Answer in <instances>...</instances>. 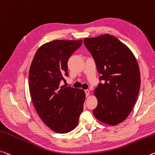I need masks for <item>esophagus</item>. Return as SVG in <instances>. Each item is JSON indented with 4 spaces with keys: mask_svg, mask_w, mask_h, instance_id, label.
Instances as JSON below:
<instances>
[{
    "mask_svg": "<svg viewBox=\"0 0 155 155\" xmlns=\"http://www.w3.org/2000/svg\"><path fill=\"white\" fill-rule=\"evenodd\" d=\"M85 94H86V97H88V96L90 95V90H86L85 91Z\"/></svg>",
    "mask_w": 155,
    "mask_h": 155,
    "instance_id": "34e87169",
    "label": "esophagus"
}]
</instances>
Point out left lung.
<instances>
[{
  "label": "left lung",
  "instance_id": "8db88e82",
  "mask_svg": "<svg viewBox=\"0 0 155 155\" xmlns=\"http://www.w3.org/2000/svg\"><path fill=\"white\" fill-rule=\"evenodd\" d=\"M83 43L104 80L94 90L98 104L93 114L104 124L116 126L128 117L136 103L141 84L138 63L128 47L110 34L86 38Z\"/></svg>",
  "mask_w": 155,
  "mask_h": 155
}]
</instances>
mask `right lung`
Instances as JSON below:
<instances>
[{"label": "right lung", "instance_id": "obj_1", "mask_svg": "<svg viewBox=\"0 0 155 155\" xmlns=\"http://www.w3.org/2000/svg\"><path fill=\"white\" fill-rule=\"evenodd\" d=\"M82 40H55L43 44L29 71V87L38 116L51 130L64 134L77 126L85 99L84 90L60 85L68 77V61Z\"/></svg>", "mask_w": 155, "mask_h": 155}]
</instances>
